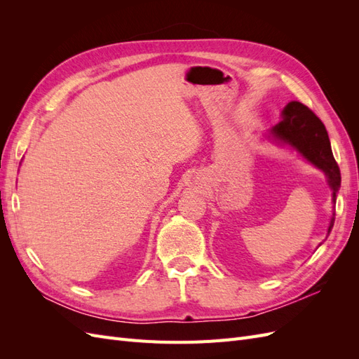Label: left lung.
<instances>
[{
  "label": "left lung",
  "mask_w": 359,
  "mask_h": 359,
  "mask_svg": "<svg viewBox=\"0 0 359 359\" xmlns=\"http://www.w3.org/2000/svg\"><path fill=\"white\" fill-rule=\"evenodd\" d=\"M273 135L286 144L295 147L299 153L322 169L328 177L335 203L337 191L340 189V169L332 156L330 137L323 123L310 107L299 102H290L283 109V119L273 128ZM334 215L328 227V233L334 226Z\"/></svg>",
  "instance_id": "obj_1"
}]
</instances>
